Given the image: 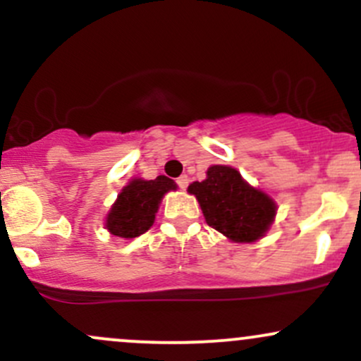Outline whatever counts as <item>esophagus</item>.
Here are the masks:
<instances>
[{
  "label": "esophagus",
  "instance_id": "34e87169",
  "mask_svg": "<svg viewBox=\"0 0 361 361\" xmlns=\"http://www.w3.org/2000/svg\"><path fill=\"white\" fill-rule=\"evenodd\" d=\"M176 185L180 186L181 190H185L186 186H188V176H186V175H181L180 178H176Z\"/></svg>",
  "mask_w": 361,
  "mask_h": 361
}]
</instances>
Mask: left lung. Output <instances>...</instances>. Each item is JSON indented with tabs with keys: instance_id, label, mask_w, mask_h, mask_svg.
I'll use <instances>...</instances> for the list:
<instances>
[{
	"instance_id": "left-lung-1",
	"label": "left lung",
	"mask_w": 361,
	"mask_h": 361,
	"mask_svg": "<svg viewBox=\"0 0 361 361\" xmlns=\"http://www.w3.org/2000/svg\"><path fill=\"white\" fill-rule=\"evenodd\" d=\"M188 192L197 197L207 224L235 243L263 238L276 212L275 202L231 166H210L205 180L195 181Z\"/></svg>"
}]
</instances>
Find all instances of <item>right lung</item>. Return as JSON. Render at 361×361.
Returning <instances> with one entry per match:
<instances>
[{"mask_svg": "<svg viewBox=\"0 0 361 361\" xmlns=\"http://www.w3.org/2000/svg\"><path fill=\"white\" fill-rule=\"evenodd\" d=\"M175 188V181L166 176L130 181L111 207L106 217V229L123 239H134L144 234L154 222L163 195Z\"/></svg>", "mask_w": 361, "mask_h": 361, "instance_id": "add662e5", "label": "right lung"}]
</instances>
